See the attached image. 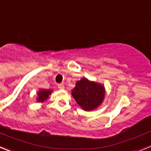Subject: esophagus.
Returning a JSON list of instances; mask_svg holds the SVG:
<instances>
[{"label": "esophagus", "mask_w": 151, "mask_h": 151, "mask_svg": "<svg viewBox=\"0 0 151 151\" xmlns=\"http://www.w3.org/2000/svg\"><path fill=\"white\" fill-rule=\"evenodd\" d=\"M58 87L61 90H63V89H65V85L62 84V83H58Z\"/></svg>", "instance_id": "34e87169"}]
</instances>
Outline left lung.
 I'll use <instances>...</instances> for the list:
<instances>
[{"label": "left lung", "instance_id": "left-lung-1", "mask_svg": "<svg viewBox=\"0 0 151 151\" xmlns=\"http://www.w3.org/2000/svg\"><path fill=\"white\" fill-rule=\"evenodd\" d=\"M72 96L83 109L91 111L102 103L105 90L101 84L83 78L77 82L75 88L72 90Z\"/></svg>", "mask_w": 151, "mask_h": 151}]
</instances>
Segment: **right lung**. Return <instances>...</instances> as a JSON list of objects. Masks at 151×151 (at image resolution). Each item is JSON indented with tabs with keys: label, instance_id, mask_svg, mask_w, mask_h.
I'll return each instance as SVG.
<instances>
[{
	"label": "right lung",
	"instance_id": "add662e5",
	"mask_svg": "<svg viewBox=\"0 0 151 151\" xmlns=\"http://www.w3.org/2000/svg\"><path fill=\"white\" fill-rule=\"evenodd\" d=\"M51 93H52V91H50V90H41L37 93L39 96L37 101L38 102H44L45 100H46L47 98L48 97V95Z\"/></svg>",
	"mask_w": 151,
	"mask_h": 151
}]
</instances>
